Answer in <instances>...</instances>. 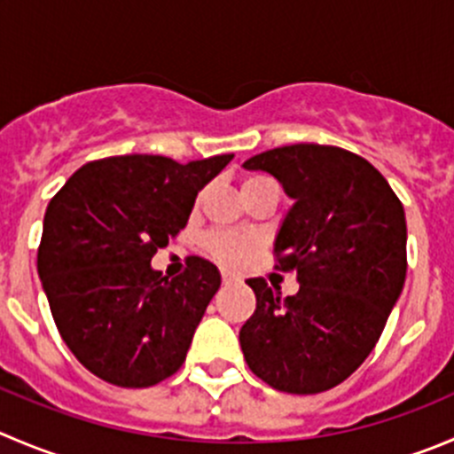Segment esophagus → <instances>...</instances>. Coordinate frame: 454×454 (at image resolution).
<instances>
[{
    "instance_id": "obj_1",
    "label": "esophagus",
    "mask_w": 454,
    "mask_h": 454,
    "mask_svg": "<svg viewBox=\"0 0 454 454\" xmlns=\"http://www.w3.org/2000/svg\"><path fill=\"white\" fill-rule=\"evenodd\" d=\"M222 277H223V286H232V284H239V277H237V275H232V272H226V270H223L222 272Z\"/></svg>"
}]
</instances>
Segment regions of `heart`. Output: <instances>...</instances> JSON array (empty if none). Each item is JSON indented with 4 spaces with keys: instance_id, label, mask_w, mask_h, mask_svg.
<instances>
[{
    "instance_id": "1",
    "label": "heart",
    "mask_w": 454,
    "mask_h": 454,
    "mask_svg": "<svg viewBox=\"0 0 454 454\" xmlns=\"http://www.w3.org/2000/svg\"><path fill=\"white\" fill-rule=\"evenodd\" d=\"M268 182H272V179L262 177V175H254V177L244 179L241 191L259 186V184H268ZM206 246H208V250L219 259V262L237 266V263L246 262V259L253 254L254 239L250 235H244V232H215V235H210L208 239H206Z\"/></svg>"
}]
</instances>
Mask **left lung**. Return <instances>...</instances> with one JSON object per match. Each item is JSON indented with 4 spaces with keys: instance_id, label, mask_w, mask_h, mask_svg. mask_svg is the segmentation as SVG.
I'll return each mask as SVG.
<instances>
[{
    "instance_id": "8db88e82",
    "label": "left lung",
    "mask_w": 454,
    "mask_h": 454,
    "mask_svg": "<svg viewBox=\"0 0 454 454\" xmlns=\"http://www.w3.org/2000/svg\"><path fill=\"white\" fill-rule=\"evenodd\" d=\"M284 186L293 206L275 237L299 293L281 299L262 277L241 325L250 371L281 393L315 395L348 380L372 353L406 281V215L384 175L321 144L272 148L244 161Z\"/></svg>"
}]
</instances>
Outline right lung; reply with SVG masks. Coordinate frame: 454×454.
Returning a JSON list of instances; mask_svg holds the SVG:
<instances>
[{
    "mask_svg": "<svg viewBox=\"0 0 454 454\" xmlns=\"http://www.w3.org/2000/svg\"><path fill=\"white\" fill-rule=\"evenodd\" d=\"M232 157H106L82 166L48 204L39 279L61 339L99 380L148 388L186 362L222 275L191 257L186 272L168 279L151 259Z\"/></svg>",
    "mask_w": 454,
    "mask_h": 454,
    "instance_id": "add662e5",
    "label": "right lung"
}]
</instances>
